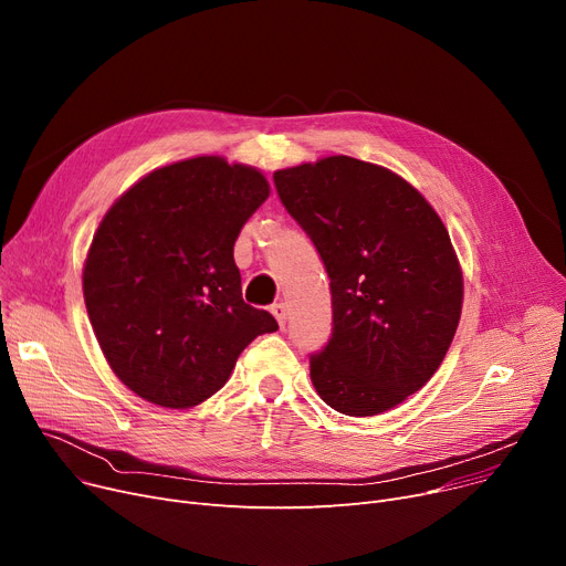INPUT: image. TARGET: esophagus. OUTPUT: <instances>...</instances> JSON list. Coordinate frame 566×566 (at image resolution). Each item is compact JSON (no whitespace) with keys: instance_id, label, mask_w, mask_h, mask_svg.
<instances>
[{"instance_id":"esophagus-1","label":"esophagus","mask_w":566,"mask_h":566,"mask_svg":"<svg viewBox=\"0 0 566 566\" xmlns=\"http://www.w3.org/2000/svg\"><path fill=\"white\" fill-rule=\"evenodd\" d=\"M271 312H273V316L277 318L280 328H284V323H286V305H284V303H275V305L271 307Z\"/></svg>"}]
</instances>
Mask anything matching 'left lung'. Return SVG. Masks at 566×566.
<instances>
[{"label":"left lung","mask_w":566,"mask_h":566,"mask_svg":"<svg viewBox=\"0 0 566 566\" xmlns=\"http://www.w3.org/2000/svg\"><path fill=\"white\" fill-rule=\"evenodd\" d=\"M333 293V335L310 355L318 397L350 418L395 408L436 374L463 303L450 233L395 171L331 156L273 174Z\"/></svg>","instance_id":"8db88e82"}]
</instances>
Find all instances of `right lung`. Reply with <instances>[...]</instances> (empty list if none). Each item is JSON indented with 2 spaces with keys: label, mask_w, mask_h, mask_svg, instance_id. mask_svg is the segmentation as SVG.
<instances>
[{
  "label": "right lung",
  "mask_w": 566,
  "mask_h": 566,
  "mask_svg": "<svg viewBox=\"0 0 566 566\" xmlns=\"http://www.w3.org/2000/svg\"><path fill=\"white\" fill-rule=\"evenodd\" d=\"M271 195L265 176L220 156L146 174L105 213L82 289L105 360L163 408L216 395L238 355L277 321L243 301L233 243Z\"/></svg>",
  "instance_id": "right-lung-1"
}]
</instances>
